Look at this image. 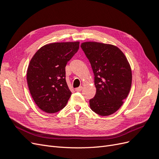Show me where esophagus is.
Instances as JSON below:
<instances>
[{"label": "esophagus", "mask_w": 159, "mask_h": 159, "mask_svg": "<svg viewBox=\"0 0 159 159\" xmlns=\"http://www.w3.org/2000/svg\"><path fill=\"white\" fill-rule=\"evenodd\" d=\"M82 87H81V86H80V87H79V88H75V91H81V90H82Z\"/></svg>", "instance_id": "34e87169"}]
</instances>
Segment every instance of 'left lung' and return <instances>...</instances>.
<instances>
[{"mask_svg":"<svg viewBox=\"0 0 159 159\" xmlns=\"http://www.w3.org/2000/svg\"><path fill=\"white\" fill-rule=\"evenodd\" d=\"M95 75V97L89 100L91 110L108 116L122 106L132 83V71L126 56L118 47L97 42L81 43Z\"/></svg>","mask_w":159,"mask_h":159,"instance_id":"left-lung-1","label":"left lung"}]
</instances>
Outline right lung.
Masks as SVG:
<instances>
[{
    "instance_id": "right-lung-1",
    "label": "right lung",
    "mask_w": 159,
    "mask_h": 159,
    "mask_svg": "<svg viewBox=\"0 0 159 159\" xmlns=\"http://www.w3.org/2000/svg\"><path fill=\"white\" fill-rule=\"evenodd\" d=\"M80 42H55L41 47L27 70V83L32 99L43 111L63 109L71 92L66 81V66L78 51Z\"/></svg>"
}]
</instances>
